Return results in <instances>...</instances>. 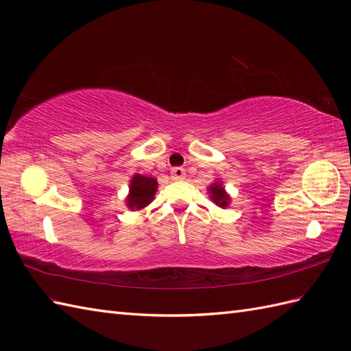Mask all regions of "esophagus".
Wrapping results in <instances>:
<instances>
[{"label":"esophagus","mask_w":351,"mask_h":351,"mask_svg":"<svg viewBox=\"0 0 351 351\" xmlns=\"http://www.w3.org/2000/svg\"><path fill=\"white\" fill-rule=\"evenodd\" d=\"M184 177H186V171H184V168H182V167H176V168L171 169V178H173V180H183Z\"/></svg>","instance_id":"34e87169"}]
</instances>
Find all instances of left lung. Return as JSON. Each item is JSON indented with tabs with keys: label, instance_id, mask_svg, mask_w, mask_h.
Masks as SVG:
<instances>
[{
	"label": "left lung",
	"instance_id": "8db88e82",
	"mask_svg": "<svg viewBox=\"0 0 351 351\" xmlns=\"http://www.w3.org/2000/svg\"><path fill=\"white\" fill-rule=\"evenodd\" d=\"M207 191L210 193V199L215 202L217 207L220 208H226L228 205L230 204V196L229 193L225 191V186L221 183V180H216L213 182L208 187Z\"/></svg>",
	"mask_w": 351,
	"mask_h": 351
}]
</instances>
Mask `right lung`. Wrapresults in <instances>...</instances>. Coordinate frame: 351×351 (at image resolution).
Masks as SVG:
<instances>
[{
    "mask_svg": "<svg viewBox=\"0 0 351 351\" xmlns=\"http://www.w3.org/2000/svg\"><path fill=\"white\" fill-rule=\"evenodd\" d=\"M158 180L143 174H134L130 183V193L126 196V207L132 211H140L155 199Z\"/></svg>",
    "mask_w": 351,
    "mask_h": 351,
    "instance_id": "1",
    "label": "right lung"
}]
</instances>
